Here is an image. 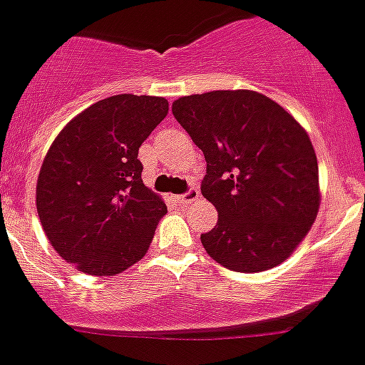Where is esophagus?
<instances>
[{"label": "esophagus", "instance_id": "esophagus-1", "mask_svg": "<svg viewBox=\"0 0 365 365\" xmlns=\"http://www.w3.org/2000/svg\"><path fill=\"white\" fill-rule=\"evenodd\" d=\"M199 197H200L199 190L192 188V190H188V192H186V193H182V195H177L175 200H177V204H179V206H188V204L195 202V200L199 199Z\"/></svg>", "mask_w": 365, "mask_h": 365}]
</instances>
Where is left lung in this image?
Masks as SVG:
<instances>
[{
    "mask_svg": "<svg viewBox=\"0 0 365 365\" xmlns=\"http://www.w3.org/2000/svg\"><path fill=\"white\" fill-rule=\"evenodd\" d=\"M204 152L202 195L218 222L200 235L207 255L235 272L279 265L317 217L319 166L299 121L262 93L210 91L172 103Z\"/></svg>",
    "mask_w": 365,
    "mask_h": 365,
    "instance_id": "left-lung-1",
    "label": "left lung"
}]
</instances>
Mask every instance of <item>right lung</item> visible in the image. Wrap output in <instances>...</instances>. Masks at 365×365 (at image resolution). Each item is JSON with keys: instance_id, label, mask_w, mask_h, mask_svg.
<instances>
[{"instance_id": "1", "label": "right lung", "mask_w": 365, "mask_h": 365, "mask_svg": "<svg viewBox=\"0 0 365 365\" xmlns=\"http://www.w3.org/2000/svg\"><path fill=\"white\" fill-rule=\"evenodd\" d=\"M168 114L163 96L116 95L76 114L46 152L36 204L62 259L114 276L147 255L166 206L143 185L141 143Z\"/></svg>"}]
</instances>
